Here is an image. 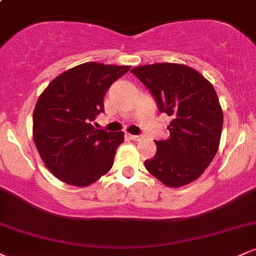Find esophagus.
I'll use <instances>...</instances> for the list:
<instances>
[{"label":"esophagus","instance_id":"34e87169","mask_svg":"<svg viewBox=\"0 0 256 256\" xmlns=\"http://www.w3.org/2000/svg\"><path fill=\"white\" fill-rule=\"evenodd\" d=\"M128 138L134 140V142H140V140H143V136H140V134H128Z\"/></svg>","mask_w":256,"mask_h":256}]
</instances>
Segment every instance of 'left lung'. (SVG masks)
<instances>
[{"label": "left lung", "mask_w": 256, "mask_h": 256, "mask_svg": "<svg viewBox=\"0 0 256 256\" xmlns=\"http://www.w3.org/2000/svg\"><path fill=\"white\" fill-rule=\"evenodd\" d=\"M148 88L161 113L172 118L170 137L155 140L156 154L146 160L150 174L170 188L198 179L218 152L222 110L213 85L180 64L161 62L131 70Z\"/></svg>", "instance_id": "left-lung-1"}]
</instances>
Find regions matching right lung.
<instances>
[{"instance_id": "right-lung-1", "label": "right lung", "mask_w": 256, "mask_h": 256, "mask_svg": "<svg viewBox=\"0 0 256 256\" xmlns=\"http://www.w3.org/2000/svg\"><path fill=\"white\" fill-rule=\"evenodd\" d=\"M130 66L85 62L58 76L38 98L34 140L44 165L64 183L88 186L112 168L124 132L91 124L104 112V98Z\"/></svg>"}]
</instances>
